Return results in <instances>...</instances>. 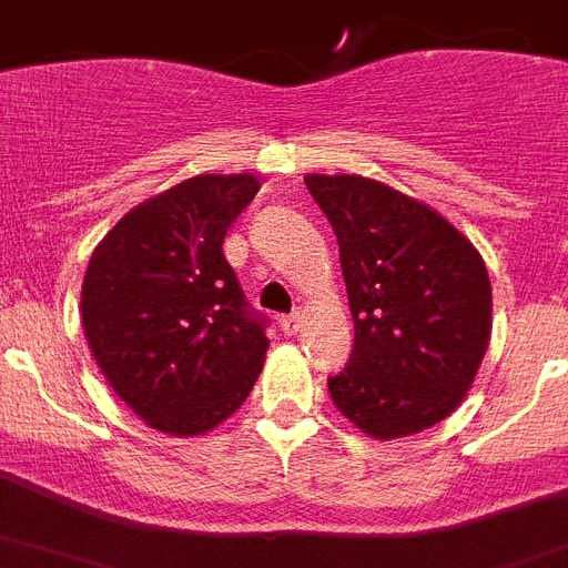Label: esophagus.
<instances>
[{"instance_id": "esophagus-1", "label": "esophagus", "mask_w": 568, "mask_h": 568, "mask_svg": "<svg viewBox=\"0 0 568 568\" xmlns=\"http://www.w3.org/2000/svg\"><path fill=\"white\" fill-rule=\"evenodd\" d=\"M301 321H304V313H301V310H293V313L281 318V333L295 335L301 329Z\"/></svg>"}]
</instances>
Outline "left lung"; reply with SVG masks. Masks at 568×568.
Returning <instances> with one entry per match:
<instances>
[{
  "instance_id": "obj_1",
  "label": "left lung",
  "mask_w": 568,
  "mask_h": 568,
  "mask_svg": "<svg viewBox=\"0 0 568 568\" xmlns=\"http://www.w3.org/2000/svg\"><path fill=\"white\" fill-rule=\"evenodd\" d=\"M338 239L355 321L333 404L378 440L455 413L484 361L491 287L480 253L438 210L364 175H304Z\"/></svg>"
}]
</instances>
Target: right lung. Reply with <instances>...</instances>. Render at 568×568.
<instances>
[{
  "instance_id": "1",
  "label": "right lung",
  "mask_w": 568,
  "mask_h": 568,
  "mask_svg": "<svg viewBox=\"0 0 568 568\" xmlns=\"http://www.w3.org/2000/svg\"><path fill=\"white\" fill-rule=\"evenodd\" d=\"M258 193L207 173L130 210L90 255L82 327L113 393L168 435H204L247 400L267 355L224 235Z\"/></svg>"
}]
</instances>
